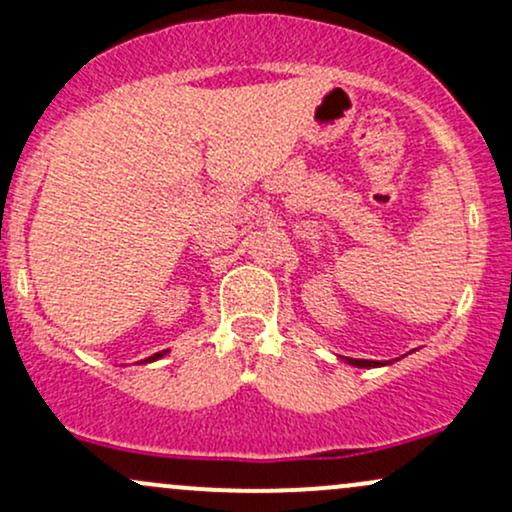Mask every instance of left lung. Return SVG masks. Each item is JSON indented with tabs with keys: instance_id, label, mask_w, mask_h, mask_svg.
Listing matches in <instances>:
<instances>
[{
	"instance_id": "left-lung-1",
	"label": "left lung",
	"mask_w": 512,
	"mask_h": 512,
	"mask_svg": "<svg viewBox=\"0 0 512 512\" xmlns=\"http://www.w3.org/2000/svg\"><path fill=\"white\" fill-rule=\"evenodd\" d=\"M344 363H349V366L354 368H380V366H390L392 361H368V358H349V356H342Z\"/></svg>"
}]
</instances>
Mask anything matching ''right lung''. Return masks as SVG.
<instances>
[{"label":"right lung","mask_w":512,"mask_h":512,"mask_svg":"<svg viewBox=\"0 0 512 512\" xmlns=\"http://www.w3.org/2000/svg\"><path fill=\"white\" fill-rule=\"evenodd\" d=\"M166 354H168V349H163V351H158V354L144 358V361H139V363H154V361H158V358H163Z\"/></svg>","instance_id":"add662e5"}]
</instances>
